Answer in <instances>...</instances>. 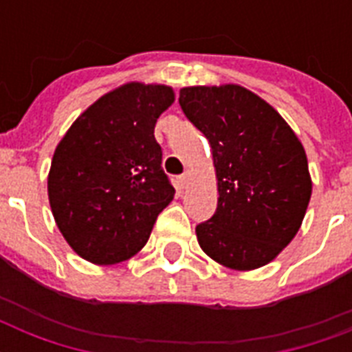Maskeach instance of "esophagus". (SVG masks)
<instances>
[{
  "instance_id": "1",
  "label": "esophagus",
  "mask_w": 352,
  "mask_h": 352,
  "mask_svg": "<svg viewBox=\"0 0 352 352\" xmlns=\"http://www.w3.org/2000/svg\"><path fill=\"white\" fill-rule=\"evenodd\" d=\"M190 171H184L181 177H179V184H181V188H186L188 182H190Z\"/></svg>"
}]
</instances>
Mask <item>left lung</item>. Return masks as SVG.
<instances>
[{
	"instance_id": "8db88e82",
	"label": "left lung",
	"mask_w": 352,
	"mask_h": 352,
	"mask_svg": "<svg viewBox=\"0 0 352 352\" xmlns=\"http://www.w3.org/2000/svg\"><path fill=\"white\" fill-rule=\"evenodd\" d=\"M179 104L208 138L217 177V210L195 228L199 245L232 270L267 265L294 239L311 201L300 138L241 85L182 87Z\"/></svg>"
}]
</instances>
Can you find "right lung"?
<instances>
[{"mask_svg":"<svg viewBox=\"0 0 352 352\" xmlns=\"http://www.w3.org/2000/svg\"><path fill=\"white\" fill-rule=\"evenodd\" d=\"M173 100L168 85H120L87 107L54 149L49 203L80 257L115 265L148 243L175 195L153 135L157 118Z\"/></svg>","mask_w":352,"mask_h":352,"instance_id":"right-lung-1","label":"right lung"}]
</instances>
